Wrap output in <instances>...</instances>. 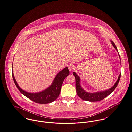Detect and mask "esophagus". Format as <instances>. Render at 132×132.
<instances>
[{"instance_id": "esophagus-1", "label": "esophagus", "mask_w": 132, "mask_h": 132, "mask_svg": "<svg viewBox=\"0 0 132 132\" xmlns=\"http://www.w3.org/2000/svg\"><path fill=\"white\" fill-rule=\"evenodd\" d=\"M69 69L70 71H72L74 69H75V66L73 64H69Z\"/></svg>"}]
</instances>
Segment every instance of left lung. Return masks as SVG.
Instances as JSON below:
<instances>
[{"label":"left lung","mask_w":132,"mask_h":132,"mask_svg":"<svg viewBox=\"0 0 132 132\" xmlns=\"http://www.w3.org/2000/svg\"><path fill=\"white\" fill-rule=\"evenodd\" d=\"M112 45L116 49L117 51L118 52L117 47L115 45L114 43L111 41ZM119 57L120 59V55H119ZM73 75L75 78V87L76 89V93L77 95L83 100L89 101V102H97L100 101L104 99L105 97H108L109 94H110L112 92H113L116 87L117 86L119 81L120 80L121 77V73L119 75L118 79L114 85L109 89L104 91H100V92H95V93H89L86 92L80 85V79L79 76L77 75L75 72H73Z\"/></svg>","instance_id":"left-lung-1"}]
</instances>
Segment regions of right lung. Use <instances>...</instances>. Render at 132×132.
Instances as JSON below:
<instances>
[{"label": "right lung", "mask_w": 132, "mask_h": 132, "mask_svg": "<svg viewBox=\"0 0 132 132\" xmlns=\"http://www.w3.org/2000/svg\"><path fill=\"white\" fill-rule=\"evenodd\" d=\"M12 69L13 80L20 92L33 102L41 104L50 103L57 98L60 94L63 80L69 74L68 68L66 67L57 73L51 85L46 90L42 92L31 93L23 91L19 86L13 74V65L12 66Z\"/></svg>", "instance_id": "add662e5"}]
</instances>
